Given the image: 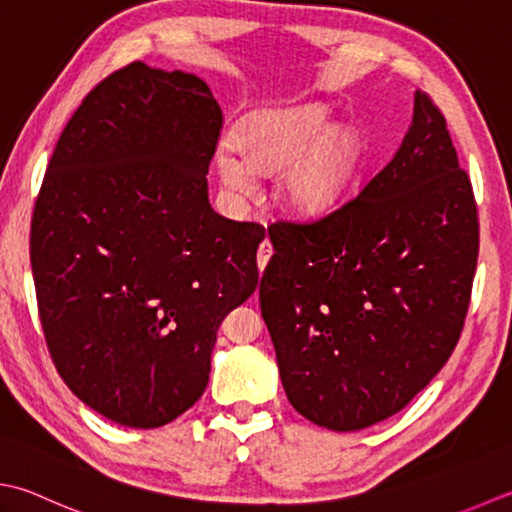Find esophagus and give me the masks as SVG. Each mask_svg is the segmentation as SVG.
<instances>
[{
	"mask_svg": "<svg viewBox=\"0 0 512 512\" xmlns=\"http://www.w3.org/2000/svg\"><path fill=\"white\" fill-rule=\"evenodd\" d=\"M270 255H273V244H270V239H264V242L259 244V248H257V266H259V270L266 268Z\"/></svg>",
	"mask_w": 512,
	"mask_h": 512,
	"instance_id": "1",
	"label": "esophagus"
}]
</instances>
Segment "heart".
<instances>
[{
  "label": "heart",
  "mask_w": 512,
  "mask_h": 512,
  "mask_svg": "<svg viewBox=\"0 0 512 512\" xmlns=\"http://www.w3.org/2000/svg\"><path fill=\"white\" fill-rule=\"evenodd\" d=\"M359 162V135L333 126L328 108L306 104L250 113L239 126V146L224 139L217 146V170L239 195L253 193L255 173L286 168L282 193L304 213H324L339 204Z\"/></svg>",
  "instance_id": "b5f03b06"
}]
</instances>
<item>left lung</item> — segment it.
Masks as SVG:
<instances>
[{
	"label": "left lung",
	"instance_id": "1",
	"mask_svg": "<svg viewBox=\"0 0 512 512\" xmlns=\"http://www.w3.org/2000/svg\"><path fill=\"white\" fill-rule=\"evenodd\" d=\"M268 235L259 304L288 402L339 433L399 413L453 355L477 268V202L442 110L417 90L359 195Z\"/></svg>",
	"mask_w": 512,
	"mask_h": 512
}]
</instances>
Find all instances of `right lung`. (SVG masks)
Segmentation results:
<instances>
[{
    "label": "right lung",
    "mask_w": 512,
    "mask_h": 512,
    "mask_svg": "<svg viewBox=\"0 0 512 512\" xmlns=\"http://www.w3.org/2000/svg\"><path fill=\"white\" fill-rule=\"evenodd\" d=\"M224 117L204 79L142 62L82 99L30 222L39 319L66 386L130 428L202 397L217 328L257 288L266 230L208 204Z\"/></svg>",
    "instance_id": "1"
}]
</instances>
